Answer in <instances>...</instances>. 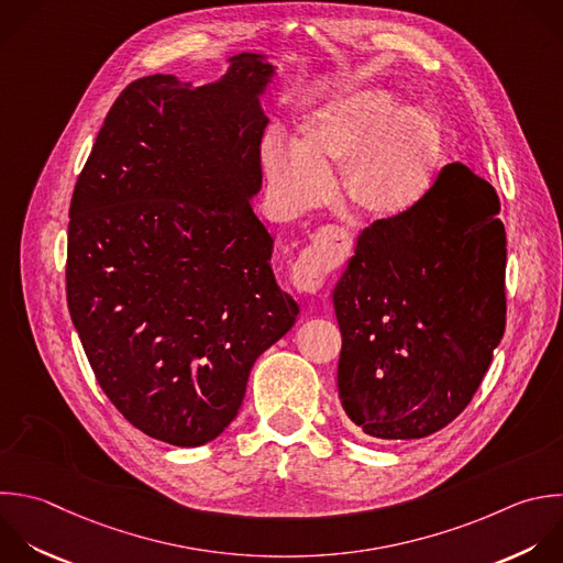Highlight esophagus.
I'll use <instances>...</instances> for the list:
<instances>
[{"label": "esophagus", "instance_id": "1", "mask_svg": "<svg viewBox=\"0 0 563 563\" xmlns=\"http://www.w3.org/2000/svg\"><path fill=\"white\" fill-rule=\"evenodd\" d=\"M343 246H345V233H341L339 229L328 227L319 231L312 244H308L299 253L292 266L295 288L306 295H317L323 288L328 273L336 266Z\"/></svg>", "mask_w": 563, "mask_h": 563}]
</instances>
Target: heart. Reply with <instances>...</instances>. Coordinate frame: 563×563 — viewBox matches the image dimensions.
I'll return each mask as SVG.
<instances>
[{"label":"heart","instance_id":"heart-1","mask_svg":"<svg viewBox=\"0 0 563 563\" xmlns=\"http://www.w3.org/2000/svg\"><path fill=\"white\" fill-rule=\"evenodd\" d=\"M385 90H361L323 103L297 125L295 147L271 134L262 161L275 200L308 209L330 194V169L343 200L361 216L391 220L424 196L440 147L433 119L413 108L391 110Z\"/></svg>","mask_w":563,"mask_h":563}]
</instances>
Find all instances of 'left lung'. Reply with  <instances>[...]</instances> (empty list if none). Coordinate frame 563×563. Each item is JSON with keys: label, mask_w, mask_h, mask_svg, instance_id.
Wrapping results in <instances>:
<instances>
[{"label": "left lung", "mask_w": 563, "mask_h": 563, "mask_svg": "<svg viewBox=\"0 0 563 563\" xmlns=\"http://www.w3.org/2000/svg\"><path fill=\"white\" fill-rule=\"evenodd\" d=\"M495 189L446 165L413 209L358 235L334 286L339 398L378 440L446 427L471 402L506 325V233Z\"/></svg>", "instance_id": "obj_1"}]
</instances>
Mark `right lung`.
<instances>
[{
	"mask_svg": "<svg viewBox=\"0 0 563 563\" xmlns=\"http://www.w3.org/2000/svg\"><path fill=\"white\" fill-rule=\"evenodd\" d=\"M273 75L242 53L209 86L130 84L73 194L66 290L86 356L112 405L176 446L231 424L253 363L299 314L251 207Z\"/></svg>",
	"mask_w": 563,
	"mask_h": 563,
	"instance_id": "right-lung-1",
	"label": "right lung"
}]
</instances>
